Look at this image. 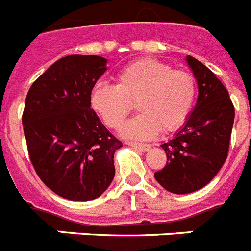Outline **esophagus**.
Masks as SVG:
<instances>
[{
	"label": "esophagus",
	"instance_id": "obj_1",
	"mask_svg": "<svg viewBox=\"0 0 251 251\" xmlns=\"http://www.w3.org/2000/svg\"><path fill=\"white\" fill-rule=\"evenodd\" d=\"M128 145H129L130 147H133V149L138 150V151L141 152H146L150 150V145H146V143H134V142H128Z\"/></svg>",
	"mask_w": 251,
	"mask_h": 251
}]
</instances>
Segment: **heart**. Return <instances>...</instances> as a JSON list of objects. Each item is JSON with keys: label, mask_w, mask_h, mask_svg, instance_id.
Here are the masks:
<instances>
[{"label": "heart", "mask_w": 251, "mask_h": 251, "mask_svg": "<svg viewBox=\"0 0 251 251\" xmlns=\"http://www.w3.org/2000/svg\"><path fill=\"white\" fill-rule=\"evenodd\" d=\"M196 80L192 74L173 70L170 64L145 58L119 72L117 85L96 83L91 90V108L109 128L121 127L136 102L141 114L121 129L132 140H152L161 130L175 132L187 122L194 105Z\"/></svg>", "instance_id": "b5f03b06"}]
</instances>
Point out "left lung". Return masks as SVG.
I'll return each instance as SVG.
<instances>
[{"instance_id":"obj_1","label":"left lung","mask_w":251,"mask_h":251,"mask_svg":"<svg viewBox=\"0 0 251 251\" xmlns=\"http://www.w3.org/2000/svg\"><path fill=\"white\" fill-rule=\"evenodd\" d=\"M187 62L198 83V99L184 127L161 145L168 161L155 173L157 183L174 194L196 192L217 175L227 158L235 119L221 81L192 55H187Z\"/></svg>"}]
</instances>
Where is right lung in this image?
<instances>
[{
    "label": "right lung",
    "instance_id": "1",
    "mask_svg": "<svg viewBox=\"0 0 251 251\" xmlns=\"http://www.w3.org/2000/svg\"><path fill=\"white\" fill-rule=\"evenodd\" d=\"M99 55H67L34 81L25 100L24 134L40 180L70 201L100 197L114 179L123 145L91 109L90 95L106 71Z\"/></svg>",
    "mask_w": 251,
    "mask_h": 251
}]
</instances>
